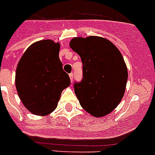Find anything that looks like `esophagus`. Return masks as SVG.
<instances>
[{
  "instance_id": "1",
  "label": "esophagus",
  "mask_w": 155,
  "mask_h": 155,
  "mask_svg": "<svg viewBox=\"0 0 155 155\" xmlns=\"http://www.w3.org/2000/svg\"><path fill=\"white\" fill-rule=\"evenodd\" d=\"M69 77H70V80H71V82L72 83V80H73V74L70 73L69 74Z\"/></svg>"
}]
</instances>
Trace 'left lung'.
<instances>
[{
    "mask_svg": "<svg viewBox=\"0 0 155 155\" xmlns=\"http://www.w3.org/2000/svg\"><path fill=\"white\" fill-rule=\"evenodd\" d=\"M70 46L83 63V79L74 83L80 105L96 117L106 115L125 91L128 71L121 53L111 41L97 36L74 38Z\"/></svg>",
    "mask_w": 155,
    "mask_h": 155,
    "instance_id": "1",
    "label": "left lung"
}]
</instances>
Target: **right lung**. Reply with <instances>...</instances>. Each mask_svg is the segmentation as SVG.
Listing matches in <instances>:
<instances>
[{
	"label": "right lung",
	"mask_w": 155,
	"mask_h": 155,
	"mask_svg": "<svg viewBox=\"0 0 155 155\" xmlns=\"http://www.w3.org/2000/svg\"><path fill=\"white\" fill-rule=\"evenodd\" d=\"M60 45L51 40L32 44L23 53L15 72L18 94L27 110L43 116L55 110L70 78L59 58Z\"/></svg>",
	"instance_id": "add662e5"
}]
</instances>
